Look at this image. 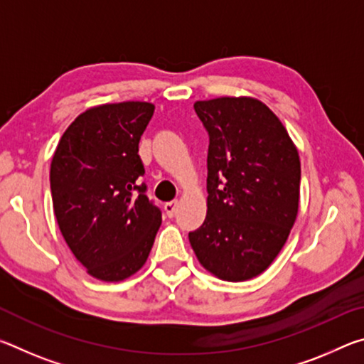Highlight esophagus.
<instances>
[{
  "label": "esophagus",
  "instance_id": "34e87169",
  "mask_svg": "<svg viewBox=\"0 0 364 364\" xmlns=\"http://www.w3.org/2000/svg\"><path fill=\"white\" fill-rule=\"evenodd\" d=\"M165 212H167L168 217H173V215L176 213L178 210V200H170V202H165Z\"/></svg>",
  "mask_w": 364,
  "mask_h": 364
}]
</instances>
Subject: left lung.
Returning a JSON list of instances; mask_svg holds the SVG:
<instances>
[{
    "label": "left lung",
    "mask_w": 364,
    "mask_h": 364,
    "mask_svg": "<svg viewBox=\"0 0 364 364\" xmlns=\"http://www.w3.org/2000/svg\"><path fill=\"white\" fill-rule=\"evenodd\" d=\"M208 132L207 217L189 232L213 276L247 281L267 269L299 213L300 159L281 120L255 97L194 102Z\"/></svg>",
    "instance_id": "obj_1"
}]
</instances>
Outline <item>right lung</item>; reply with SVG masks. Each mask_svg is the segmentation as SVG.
Instances as JSON below:
<instances>
[{"label": "right lung", "instance_id": "1", "mask_svg": "<svg viewBox=\"0 0 364 364\" xmlns=\"http://www.w3.org/2000/svg\"><path fill=\"white\" fill-rule=\"evenodd\" d=\"M154 104H102L80 114L51 160L54 215L88 274L119 282L146 263L162 213L146 196L138 144Z\"/></svg>", "mask_w": 364, "mask_h": 364}]
</instances>
